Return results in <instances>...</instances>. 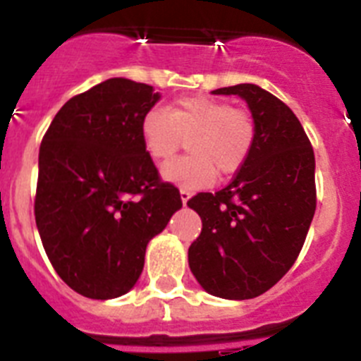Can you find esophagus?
<instances>
[{
	"label": "esophagus",
	"mask_w": 361,
	"mask_h": 361,
	"mask_svg": "<svg viewBox=\"0 0 361 361\" xmlns=\"http://www.w3.org/2000/svg\"><path fill=\"white\" fill-rule=\"evenodd\" d=\"M190 199H191V191L186 190V188H180V200H183L184 206H186Z\"/></svg>",
	"instance_id": "1"
}]
</instances>
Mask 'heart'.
Returning <instances> with one entry per match:
<instances>
[{
	"mask_svg": "<svg viewBox=\"0 0 361 361\" xmlns=\"http://www.w3.org/2000/svg\"><path fill=\"white\" fill-rule=\"evenodd\" d=\"M257 121L244 108L209 95L177 99L170 110L152 108L141 121V141L155 162H166L188 141V157L162 166V178L202 188L244 168L257 145Z\"/></svg>",
	"mask_w": 361,
	"mask_h": 361,
	"instance_id": "1",
	"label": "heart"
}]
</instances>
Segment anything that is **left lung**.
<instances>
[{"label": "left lung", "instance_id": "1", "mask_svg": "<svg viewBox=\"0 0 361 361\" xmlns=\"http://www.w3.org/2000/svg\"><path fill=\"white\" fill-rule=\"evenodd\" d=\"M238 95L257 121V145L231 183L188 200L202 220L188 250L206 293L226 300L262 295L295 264L317 209L314 152L288 104L251 82L216 88Z\"/></svg>", "mask_w": 361, "mask_h": 361}]
</instances>
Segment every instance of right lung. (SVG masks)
<instances>
[{
    "label": "right lung",
    "mask_w": 361,
    "mask_h": 361,
    "mask_svg": "<svg viewBox=\"0 0 361 361\" xmlns=\"http://www.w3.org/2000/svg\"><path fill=\"white\" fill-rule=\"evenodd\" d=\"M159 99L145 82L106 79L66 101L41 142L37 231L57 275L86 298L126 295L148 242L183 208L141 141Z\"/></svg>",
    "instance_id": "right-lung-1"
}]
</instances>
